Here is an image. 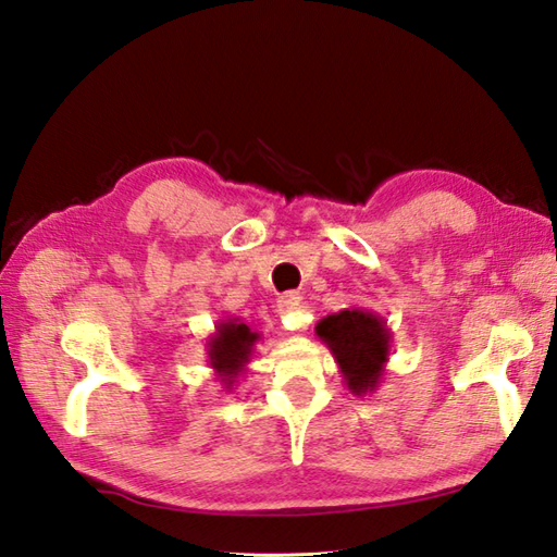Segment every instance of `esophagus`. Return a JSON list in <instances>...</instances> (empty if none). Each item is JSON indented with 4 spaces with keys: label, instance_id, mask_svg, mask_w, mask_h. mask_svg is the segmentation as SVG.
Masks as SVG:
<instances>
[{
    "label": "esophagus",
    "instance_id": "esophagus-1",
    "mask_svg": "<svg viewBox=\"0 0 557 557\" xmlns=\"http://www.w3.org/2000/svg\"><path fill=\"white\" fill-rule=\"evenodd\" d=\"M280 317H282V323H285L287 329H301L305 326V319H301V297L297 295H285L280 297Z\"/></svg>",
    "mask_w": 557,
    "mask_h": 557
}]
</instances>
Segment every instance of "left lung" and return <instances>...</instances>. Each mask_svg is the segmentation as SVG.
<instances>
[{"label":"left lung","mask_w":557,"mask_h":557,"mask_svg":"<svg viewBox=\"0 0 557 557\" xmlns=\"http://www.w3.org/2000/svg\"><path fill=\"white\" fill-rule=\"evenodd\" d=\"M317 336L333 352L352 394L366 397L380 387L392 348V331L380 313L362 307L329 313L317 323Z\"/></svg>","instance_id":"1"}]
</instances>
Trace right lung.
Instances as JSON below:
<instances>
[{
	"label": "right lung",
	"mask_w": 557,
	"mask_h": 557,
	"mask_svg": "<svg viewBox=\"0 0 557 557\" xmlns=\"http://www.w3.org/2000/svg\"><path fill=\"white\" fill-rule=\"evenodd\" d=\"M258 341L260 333L252 331L238 317L216 321L214 333L207 338V356L211 370L226 392L234 389L238 377L248 370Z\"/></svg>",
	"instance_id": "obj_1"
}]
</instances>
